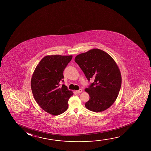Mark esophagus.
Here are the masks:
<instances>
[{
	"instance_id": "1",
	"label": "esophagus",
	"mask_w": 151,
	"mask_h": 151,
	"mask_svg": "<svg viewBox=\"0 0 151 151\" xmlns=\"http://www.w3.org/2000/svg\"><path fill=\"white\" fill-rule=\"evenodd\" d=\"M82 90L81 89H79V90H78V91H76V92L77 93H78V94H79V93H81V92H82Z\"/></svg>"
}]
</instances>
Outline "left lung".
<instances>
[{"label": "left lung", "instance_id": "obj_1", "mask_svg": "<svg viewBox=\"0 0 151 151\" xmlns=\"http://www.w3.org/2000/svg\"><path fill=\"white\" fill-rule=\"evenodd\" d=\"M88 81H94L85 91L90 99L85 104L88 109L103 111L114 103L119 93L122 78L120 70L109 54L99 49H93L75 58Z\"/></svg>", "mask_w": 151, "mask_h": 151}]
</instances>
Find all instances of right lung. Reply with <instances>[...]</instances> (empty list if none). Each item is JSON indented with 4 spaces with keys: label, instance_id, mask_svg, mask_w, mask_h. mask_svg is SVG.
<instances>
[{
    "label": "right lung",
    "instance_id": "add662e5",
    "mask_svg": "<svg viewBox=\"0 0 151 151\" xmlns=\"http://www.w3.org/2000/svg\"><path fill=\"white\" fill-rule=\"evenodd\" d=\"M72 56H47L37 64L31 80L33 97L41 107L48 114L57 116L68 108V101L73 93L64 85L63 72Z\"/></svg>",
    "mask_w": 151,
    "mask_h": 151
}]
</instances>
